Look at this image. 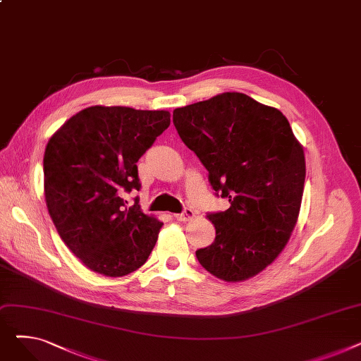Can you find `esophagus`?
Segmentation results:
<instances>
[{
  "instance_id": "1",
  "label": "esophagus",
  "mask_w": 361,
  "mask_h": 361,
  "mask_svg": "<svg viewBox=\"0 0 361 361\" xmlns=\"http://www.w3.org/2000/svg\"><path fill=\"white\" fill-rule=\"evenodd\" d=\"M195 211L192 209V207H184V211L181 212V214H176L174 215V218L177 219V221H181V222H185V221H190V219H193L195 218Z\"/></svg>"
}]
</instances>
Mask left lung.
Instances as JSON below:
<instances>
[{"label":"left lung","instance_id":"8db88e82","mask_svg":"<svg viewBox=\"0 0 361 361\" xmlns=\"http://www.w3.org/2000/svg\"><path fill=\"white\" fill-rule=\"evenodd\" d=\"M184 145L207 169L224 212L207 214L215 240L196 250L202 267L226 282L271 264L294 230L306 178L305 152L276 108L226 92L173 112Z\"/></svg>","mask_w":361,"mask_h":361}]
</instances>
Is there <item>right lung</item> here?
I'll use <instances>...</instances> for the list:
<instances>
[{
    "label": "right lung",
    "mask_w": 361,
    "mask_h": 361,
    "mask_svg": "<svg viewBox=\"0 0 361 361\" xmlns=\"http://www.w3.org/2000/svg\"><path fill=\"white\" fill-rule=\"evenodd\" d=\"M168 111L90 106L49 139L44 155L45 200L67 247L105 276L139 269L162 226L127 206L124 193L140 190L137 161L168 128Z\"/></svg>",
    "instance_id": "right-lung-1"
}]
</instances>
